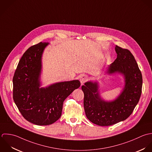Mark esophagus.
Instances as JSON below:
<instances>
[{
  "label": "esophagus",
  "mask_w": 152,
  "mask_h": 152,
  "mask_svg": "<svg viewBox=\"0 0 152 152\" xmlns=\"http://www.w3.org/2000/svg\"><path fill=\"white\" fill-rule=\"evenodd\" d=\"M88 76L87 75H81L80 78V81L81 84L83 85V84H84L87 80H88Z\"/></svg>",
  "instance_id": "34e87169"
}]
</instances>
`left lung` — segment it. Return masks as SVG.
I'll return each mask as SVG.
<instances>
[{"label": "left lung", "instance_id": "obj_1", "mask_svg": "<svg viewBox=\"0 0 152 152\" xmlns=\"http://www.w3.org/2000/svg\"><path fill=\"white\" fill-rule=\"evenodd\" d=\"M117 58L107 68V74H121L124 86L113 101L102 99L97 81H88L81 87L84 94V107L87 118L100 126H108L127 119L139 102L142 94V75L136 61L127 49L116 45Z\"/></svg>", "mask_w": 152, "mask_h": 152}]
</instances>
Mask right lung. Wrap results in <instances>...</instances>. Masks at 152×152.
<instances>
[{
  "instance_id": "obj_1",
  "label": "right lung",
  "mask_w": 152,
  "mask_h": 152,
  "mask_svg": "<svg viewBox=\"0 0 152 152\" xmlns=\"http://www.w3.org/2000/svg\"><path fill=\"white\" fill-rule=\"evenodd\" d=\"M48 42L28 48L20 58L13 78V98L22 116L38 126L50 125L61 116L63 102L80 87L79 80L41 86L42 56Z\"/></svg>"
}]
</instances>
